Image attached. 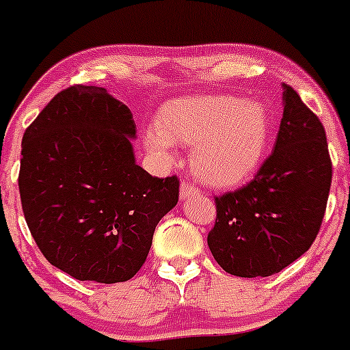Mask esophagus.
<instances>
[{
  "label": "esophagus",
  "mask_w": 350,
  "mask_h": 350,
  "mask_svg": "<svg viewBox=\"0 0 350 350\" xmlns=\"http://www.w3.org/2000/svg\"><path fill=\"white\" fill-rule=\"evenodd\" d=\"M196 194H200V191H198L196 185L191 184L189 180H182V184H180V198H182V200H189V198L196 196Z\"/></svg>",
  "instance_id": "1"
}]
</instances>
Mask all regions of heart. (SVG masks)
<instances>
[{"label":"heart","instance_id":"b5f03b06","mask_svg":"<svg viewBox=\"0 0 350 350\" xmlns=\"http://www.w3.org/2000/svg\"><path fill=\"white\" fill-rule=\"evenodd\" d=\"M271 140V117L261 101L230 94L172 100L157 113L145 147L172 159V144L191 147L193 172L213 187L242 184L261 165Z\"/></svg>","mask_w":350,"mask_h":350}]
</instances>
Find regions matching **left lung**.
<instances>
[{"label": "left lung", "mask_w": 350, "mask_h": 350, "mask_svg": "<svg viewBox=\"0 0 350 350\" xmlns=\"http://www.w3.org/2000/svg\"><path fill=\"white\" fill-rule=\"evenodd\" d=\"M284 113L270 154L242 189L215 198L210 252L237 277H270L310 249L332 187V159L319 117L284 83Z\"/></svg>", "instance_id": "obj_1"}]
</instances>
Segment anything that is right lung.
Segmentation results:
<instances>
[{"label":"right lung","mask_w":350,"mask_h":350,"mask_svg":"<svg viewBox=\"0 0 350 350\" xmlns=\"http://www.w3.org/2000/svg\"><path fill=\"white\" fill-rule=\"evenodd\" d=\"M133 113L107 89L55 94L23 137L18 191L27 228L51 265L79 280L126 282L177 205L178 178L135 161Z\"/></svg>","instance_id":"1"}]
</instances>
